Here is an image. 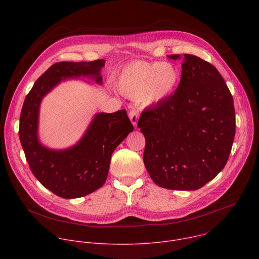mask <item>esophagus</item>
<instances>
[{
  "instance_id": "obj_1",
  "label": "esophagus",
  "mask_w": 259,
  "mask_h": 259,
  "mask_svg": "<svg viewBox=\"0 0 259 259\" xmlns=\"http://www.w3.org/2000/svg\"><path fill=\"white\" fill-rule=\"evenodd\" d=\"M129 119H130V121H131L132 125H133L135 128H137V123H138V119H139V112H138L137 109H132V110H130V113H129Z\"/></svg>"
}]
</instances>
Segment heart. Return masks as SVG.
<instances>
[{"mask_svg":"<svg viewBox=\"0 0 259 259\" xmlns=\"http://www.w3.org/2000/svg\"><path fill=\"white\" fill-rule=\"evenodd\" d=\"M181 73L171 62L137 60L126 64L116 77L117 90L144 105L163 102L179 85Z\"/></svg>","mask_w":259,"mask_h":259,"instance_id":"heart-1","label":"heart"}]
</instances>
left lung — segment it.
<instances>
[{
	"mask_svg": "<svg viewBox=\"0 0 259 259\" xmlns=\"http://www.w3.org/2000/svg\"><path fill=\"white\" fill-rule=\"evenodd\" d=\"M182 61L174 94L143 110L137 126L145 137L143 163L157 186L195 191L225 168L236 116L233 96L216 67L192 54H183Z\"/></svg>",
	"mask_w": 259,
	"mask_h": 259,
	"instance_id": "1",
	"label": "left lung"
}]
</instances>
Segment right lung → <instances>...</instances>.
Masks as SVG:
<instances>
[{
	"instance_id": "add662e5",
	"label": "right lung",
	"mask_w": 259,
	"mask_h": 259,
	"mask_svg": "<svg viewBox=\"0 0 259 259\" xmlns=\"http://www.w3.org/2000/svg\"><path fill=\"white\" fill-rule=\"evenodd\" d=\"M104 63V59L57 62L35 81L23 102L19 139L30 171L46 189L63 199L81 198L103 186L112 155L133 131V126L125 109L112 114L98 113L75 145L52 150L39 139L41 102L57 85L68 79L88 78L100 85Z\"/></svg>"
}]
</instances>
